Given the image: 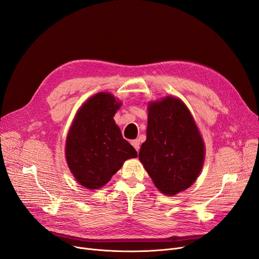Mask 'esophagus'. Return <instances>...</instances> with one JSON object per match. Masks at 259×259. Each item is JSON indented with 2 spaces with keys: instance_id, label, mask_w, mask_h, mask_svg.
Listing matches in <instances>:
<instances>
[{
  "instance_id": "1",
  "label": "esophagus",
  "mask_w": 259,
  "mask_h": 259,
  "mask_svg": "<svg viewBox=\"0 0 259 259\" xmlns=\"http://www.w3.org/2000/svg\"><path fill=\"white\" fill-rule=\"evenodd\" d=\"M131 144H132V146L134 147L135 150H137V151L139 152V151H140V148H141V146H140V141H139V140H134V141L131 142Z\"/></svg>"
}]
</instances>
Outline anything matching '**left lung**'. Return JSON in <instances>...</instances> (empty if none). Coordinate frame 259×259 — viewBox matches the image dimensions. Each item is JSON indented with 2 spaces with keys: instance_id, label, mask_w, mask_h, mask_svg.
Returning <instances> with one entry per match:
<instances>
[{
  "instance_id": "left-lung-1",
  "label": "left lung",
  "mask_w": 259,
  "mask_h": 259,
  "mask_svg": "<svg viewBox=\"0 0 259 259\" xmlns=\"http://www.w3.org/2000/svg\"><path fill=\"white\" fill-rule=\"evenodd\" d=\"M147 140L140 160L161 193L175 195L198 178L205 145L185 104L167 97L148 107Z\"/></svg>"
}]
</instances>
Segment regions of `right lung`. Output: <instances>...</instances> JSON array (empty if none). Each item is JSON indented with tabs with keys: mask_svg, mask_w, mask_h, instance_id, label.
Instances as JSON below:
<instances>
[{
	"mask_svg": "<svg viewBox=\"0 0 259 259\" xmlns=\"http://www.w3.org/2000/svg\"><path fill=\"white\" fill-rule=\"evenodd\" d=\"M120 105L110 93L95 94L79 109L68 133V167L90 190L103 187L126 159L138 156L113 119Z\"/></svg>",
	"mask_w": 259,
	"mask_h": 259,
	"instance_id": "1",
	"label": "right lung"
}]
</instances>
